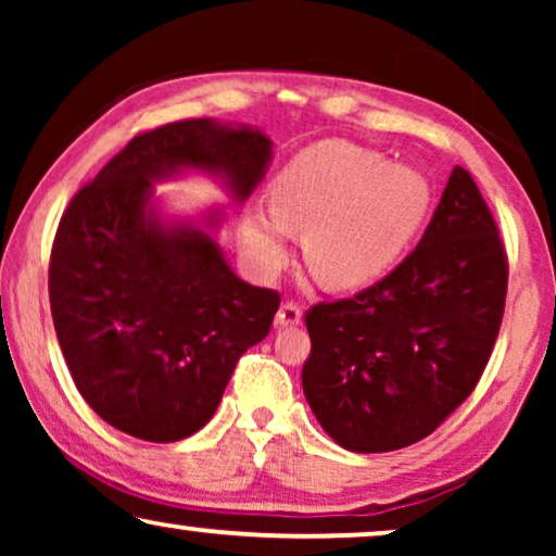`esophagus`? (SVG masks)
<instances>
[{
  "mask_svg": "<svg viewBox=\"0 0 556 556\" xmlns=\"http://www.w3.org/2000/svg\"><path fill=\"white\" fill-rule=\"evenodd\" d=\"M301 318H303V314H301V306H299V303L288 301V303H283V306L278 308V314H276V326H299V324H301Z\"/></svg>",
  "mask_w": 556,
  "mask_h": 556,
  "instance_id": "obj_1",
  "label": "esophagus"
}]
</instances>
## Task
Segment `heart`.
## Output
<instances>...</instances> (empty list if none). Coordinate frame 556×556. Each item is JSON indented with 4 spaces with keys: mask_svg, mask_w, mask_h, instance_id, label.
<instances>
[{
    "mask_svg": "<svg viewBox=\"0 0 556 556\" xmlns=\"http://www.w3.org/2000/svg\"><path fill=\"white\" fill-rule=\"evenodd\" d=\"M270 210L242 212V240L263 270L286 257L288 230L303 232V257L318 283L359 288L390 268L420 230L430 185L379 151L326 139L299 151L268 187Z\"/></svg>",
    "mask_w": 556,
    "mask_h": 556,
    "instance_id": "1",
    "label": "heart"
}]
</instances>
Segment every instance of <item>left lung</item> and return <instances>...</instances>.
<instances>
[{"mask_svg":"<svg viewBox=\"0 0 556 556\" xmlns=\"http://www.w3.org/2000/svg\"><path fill=\"white\" fill-rule=\"evenodd\" d=\"M508 261L476 181L455 166L417 248L367 291L306 314L301 382L354 453L428 438L481 379L504 318Z\"/></svg>","mask_w":556,"mask_h":556,"instance_id":"left-lung-1","label":"left lung"}]
</instances>
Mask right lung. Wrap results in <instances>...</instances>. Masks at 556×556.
<instances>
[{
	"label": "right lung",
	"mask_w": 556,
	"mask_h": 556,
	"mask_svg": "<svg viewBox=\"0 0 556 556\" xmlns=\"http://www.w3.org/2000/svg\"><path fill=\"white\" fill-rule=\"evenodd\" d=\"M270 159L261 128L177 121L134 136L63 212L50 255L52 324L83 400L126 435L174 443L204 428L280 303L225 261L215 238L223 212L166 219L154 185L202 172L240 204Z\"/></svg>",
	"instance_id": "obj_1"
}]
</instances>
